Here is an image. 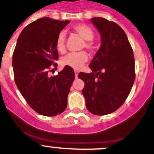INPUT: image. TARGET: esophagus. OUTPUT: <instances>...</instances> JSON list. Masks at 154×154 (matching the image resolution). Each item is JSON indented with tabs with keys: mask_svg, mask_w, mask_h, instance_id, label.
Masks as SVG:
<instances>
[{
	"mask_svg": "<svg viewBox=\"0 0 154 154\" xmlns=\"http://www.w3.org/2000/svg\"><path fill=\"white\" fill-rule=\"evenodd\" d=\"M74 73H75V77H76V78H77V75H78V74H79V71L78 70H74Z\"/></svg>",
	"mask_w": 154,
	"mask_h": 154,
	"instance_id": "34e87169",
	"label": "esophagus"
}]
</instances>
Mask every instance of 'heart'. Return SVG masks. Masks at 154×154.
Returning a JSON list of instances; mask_svg holds the SVG:
<instances>
[{"mask_svg":"<svg viewBox=\"0 0 154 154\" xmlns=\"http://www.w3.org/2000/svg\"><path fill=\"white\" fill-rule=\"evenodd\" d=\"M74 30L76 32L85 40V42L83 44V47L89 50L94 48V33L91 27L86 24H77L74 27ZM56 48L59 52L63 53L65 51V33L60 32L58 34L56 40ZM88 60V56L85 51H80L77 53H70L63 56L60 59V63L63 66L70 67L75 70H80L83 65Z\"/></svg>","mask_w":154,"mask_h":154,"instance_id":"1","label":"heart"}]
</instances>
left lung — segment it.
<instances>
[{"label":"left lung","instance_id":"8db88e82","mask_svg":"<svg viewBox=\"0 0 154 154\" xmlns=\"http://www.w3.org/2000/svg\"><path fill=\"white\" fill-rule=\"evenodd\" d=\"M91 23L100 34L101 44L89 67L92 72H80L82 94L87 109L94 115L117 110L128 97L135 80L134 53L127 34L116 23L93 17Z\"/></svg>","mask_w":154,"mask_h":154}]
</instances>
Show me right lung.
Wrapping results in <instances>:
<instances>
[{
	"label": "right lung",
	"instance_id": "add662e5",
	"mask_svg": "<svg viewBox=\"0 0 154 154\" xmlns=\"http://www.w3.org/2000/svg\"><path fill=\"white\" fill-rule=\"evenodd\" d=\"M69 23L48 17L37 19L23 28L14 51L17 87L30 107L47 117L60 114L67 108L75 77L74 70L67 66L57 75L48 74L51 65L58 59L57 37Z\"/></svg>",
	"mask_w": 154,
	"mask_h": 154
}]
</instances>
